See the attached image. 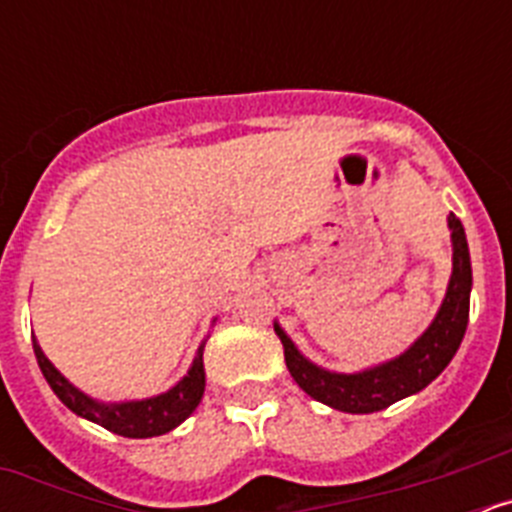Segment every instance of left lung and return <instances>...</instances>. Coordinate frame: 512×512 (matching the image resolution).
I'll list each match as a JSON object with an SVG mask.
<instances>
[{
	"instance_id": "8db88e82",
	"label": "left lung",
	"mask_w": 512,
	"mask_h": 512,
	"mask_svg": "<svg viewBox=\"0 0 512 512\" xmlns=\"http://www.w3.org/2000/svg\"><path fill=\"white\" fill-rule=\"evenodd\" d=\"M451 243H454V269H451L449 287L438 307L436 318L423 336L395 359L364 369L356 374L328 372L323 366L312 364L297 351L292 338L274 323L279 341L284 346V361L302 390L312 400L323 402L341 413H377L390 408L392 402L410 397L433 382L454 359L461 338L469 323V292H472V261H469L467 235L459 217L449 215Z\"/></svg>"
}]
</instances>
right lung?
Masks as SVG:
<instances>
[{
    "label": "right lung",
    "instance_id": "1",
    "mask_svg": "<svg viewBox=\"0 0 512 512\" xmlns=\"http://www.w3.org/2000/svg\"><path fill=\"white\" fill-rule=\"evenodd\" d=\"M33 351L45 382L51 384V390L56 392L58 400H61L71 413L92 420V423L102 425V428L117 433V436L151 438L174 431L176 425L184 423V420L194 413V408L200 405L202 395H205V361H202L205 341L197 348V356H194L192 366H189L187 377L179 379L169 392L148 397V400L130 402H99L94 400V397L84 395V392L76 390L74 384L63 377L56 366L48 361V356L43 354V348L38 346L35 338Z\"/></svg>",
    "mask_w": 512,
    "mask_h": 512
}]
</instances>
